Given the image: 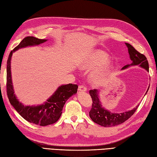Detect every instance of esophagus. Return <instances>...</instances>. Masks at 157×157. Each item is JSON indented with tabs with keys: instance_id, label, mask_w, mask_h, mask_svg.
<instances>
[{
	"instance_id": "esophagus-1",
	"label": "esophagus",
	"mask_w": 157,
	"mask_h": 157,
	"mask_svg": "<svg viewBox=\"0 0 157 157\" xmlns=\"http://www.w3.org/2000/svg\"><path fill=\"white\" fill-rule=\"evenodd\" d=\"M78 90L81 92H85L86 91V88L83 85H80L78 86Z\"/></svg>"
}]
</instances>
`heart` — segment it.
I'll use <instances>...</instances> for the list:
<instances>
[{
	"label": "heart",
	"instance_id": "1",
	"mask_svg": "<svg viewBox=\"0 0 157 157\" xmlns=\"http://www.w3.org/2000/svg\"><path fill=\"white\" fill-rule=\"evenodd\" d=\"M110 58L106 52L96 50L89 53L80 63L82 70H93L90 78L94 82H99L114 69L113 64L109 63Z\"/></svg>",
	"mask_w": 157,
	"mask_h": 157
}]
</instances>
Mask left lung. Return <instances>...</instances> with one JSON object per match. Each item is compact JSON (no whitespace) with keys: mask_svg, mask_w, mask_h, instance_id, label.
<instances>
[{"mask_svg":"<svg viewBox=\"0 0 157 157\" xmlns=\"http://www.w3.org/2000/svg\"><path fill=\"white\" fill-rule=\"evenodd\" d=\"M125 44L127 45L128 48L129 56L132 60V63L125 65L122 68V70L126 69V68H128L131 66L138 65L141 68H144L147 72H148V63L146 56L137 51L131 44L128 43H125ZM148 89L149 87L148 88L145 94H147ZM98 93L99 92L97 89L90 90L89 91L92 100H93V105H92V108L89 112V116L95 123L102 126V127H113V126L123 123L124 121L128 120L135 113L137 107L139 105L135 108L126 112L121 113H111L102 106V103L99 99Z\"/></svg>","mask_w":157,"mask_h":157,"instance_id":"8db88e82","label":"left lung"}]
</instances>
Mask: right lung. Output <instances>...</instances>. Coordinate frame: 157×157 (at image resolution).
<instances>
[{"label":"right lung","mask_w":157,"mask_h":157,"mask_svg":"<svg viewBox=\"0 0 157 157\" xmlns=\"http://www.w3.org/2000/svg\"><path fill=\"white\" fill-rule=\"evenodd\" d=\"M46 41L47 39H39L34 36L25 37L10 52L6 67V92L11 105L26 121L39 126H47L55 123L62 114L66 101L77 93L78 89L77 85L72 84L60 85L47 101L39 105L26 106L17 99L14 94L11 76L10 61L13 53L20 48L37 46Z\"/></svg>","instance_id":"right-lung-1"}]
</instances>
